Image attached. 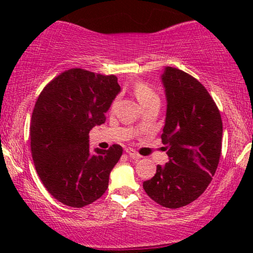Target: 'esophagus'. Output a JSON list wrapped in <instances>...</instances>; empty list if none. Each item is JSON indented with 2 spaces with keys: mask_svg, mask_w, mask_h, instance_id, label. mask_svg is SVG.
I'll use <instances>...</instances> for the list:
<instances>
[{
  "mask_svg": "<svg viewBox=\"0 0 253 253\" xmlns=\"http://www.w3.org/2000/svg\"><path fill=\"white\" fill-rule=\"evenodd\" d=\"M126 152L127 154H129V157L130 158H133V159H139V158H141V155L138 153V152L136 151V150H133V148H130V147H127L126 150Z\"/></svg>",
  "mask_w": 253,
  "mask_h": 253,
  "instance_id": "1",
  "label": "esophagus"
}]
</instances>
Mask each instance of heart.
Wrapping results in <instances>:
<instances>
[{
    "instance_id": "obj_1",
    "label": "heart",
    "mask_w": 253,
    "mask_h": 253,
    "mask_svg": "<svg viewBox=\"0 0 253 253\" xmlns=\"http://www.w3.org/2000/svg\"><path fill=\"white\" fill-rule=\"evenodd\" d=\"M134 95L137 96L138 101L140 102V105L143 106L145 103L152 101V100L159 99V96L153 88L151 87L150 85L146 84L144 82H138L136 85H134L133 88ZM115 105V101L113 102V106Z\"/></svg>"
}]
</instances>
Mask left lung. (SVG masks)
Wrapping results in <instances>:
<instances>
[{"label":"left lung","instance_id":"8db88e82","mask_svg":"<svg viewBox=\"0 0 253 253\" xmlns=\"http://www.w3.org/2000/svg\"><path fill=\"white\" fill-rule=\"evenodd\" d=\"M167 115L162 143L169 161L143 183L147 196L167 209L196 200L212 181L222 147V120L216 103L200 82L179 69L162 75Z\"/></svg>","mask_w":253,"mask_h":253}]
</instances>
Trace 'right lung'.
I'll use <instances>...</instances> for the list:
<instances>
[{
  "label": "right lung",
  "mask_w": 253,
  "mask_h": 253,
  "mask_svg": "<svg viewBox=\"0 0 253 253\" xmlns=\"http://www.w3.org/2000/svg\"><path fill=\"white\" fill-rule=\"evenodd\" d=\"M120 89L116 76L74 68L48 83L38 96L30 126L31 153L44 188L64 205L81 209L108 188L123 148L114 144L92 153L88 133L106 122Z\"/></svg>",
  "instance_id": "obj_1"
}]
</instances>
